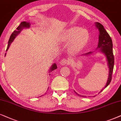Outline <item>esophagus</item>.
<instances>
[{"label":"esophagus","instance_id":"obj_1","mask_svg":"<svg viewBox=\"0 0 121 121\" xmlns=\"http://www.w3.org/2000/svg\"><path fill=\"white\" fill-rule=\"evenodd\" d=\"M68 64H69V61L65 59H62L61 60L60 62V64L62 66H65Z\"/></svg>","mask_w":121,"mask_h":121}]
</instances>
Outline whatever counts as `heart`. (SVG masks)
I'll return each instance as SVG.
<instances>
[{
  "instance_id": "obj_1",
  "label": "heart",
  "mask_w": 121,
  "mask_h": 121,
  "mask_svg": "<svg viewBox=\"0 0 121 121\" xmlns=\"http://www.w3.org/2000/svg\"><path fill=\"white\" fill-rule=\"evenodd\" d=\"M90 39V34L86 29L79 26H72L66 29L62 35L61 40L70 43L69 49L73 54L81 52L86 48Z\"/></svg>"
}]
</instances>
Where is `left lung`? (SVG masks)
I'll return each instance as SVG.
<instances>
[{
	"label": "left lung",
	"instance_id": "1",
	"mask_svg": "<svg viewBox=\"0 0 121 121\" xmlns=\"http://www.w3.org/2000/svg\"><path fill=\"white\" fill-rule=\"evenodd\" d=\"M95 25L99 31V43H98L97 49H98V51L99 52L104 54L105 55L109 69L107 83H106L105 86L99 92L100 93L104 90V88L108 86V85L111 82V80H112V75L114 67V56L113 54V44H112V41L110 36L106 31V30L104 29V26L102 24L96 22H95ZM91 54H92V52H89L87 54H85V55L88 56ZM74 92L78 96H82V97L85 96L80 95L76 92H75V91H74Z\"/></svg>",
	"mask_w": 121,
	"mask_h": 121
}]
</instances>
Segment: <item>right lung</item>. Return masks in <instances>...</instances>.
Returning <instances> with one entry per match:
<instances>
[{
	"label": "right lung",
	"mask_w": 121,
	"mask_h": 121,
	"mask_svg": "<svg viewBox=\"0 0 121 121\" xmlns=\"http://www.w3.org/2000/svg\"><path fill=\"white\" fill-rule=\"evenodd\" d=\"M30 26V22H21L20 25H19V26L17 28V29L14 30L13 33L12 34V35H11L10 38H9V41H8V47H7V49H6V51L8 50V49H9V47H10V45L13 43V41H14V40L15 39V38L20 33V32L22 31L24 29L29 28ZM5 55H6V54L5 55ZM56 69H57V65H56V64L55 63H54L52 65V66L50 67V69L49 72H52L53 70H55Z\"/></svg>",
	"instance_id": "1"
}]
</instances>
